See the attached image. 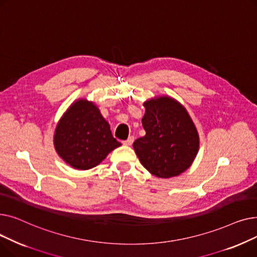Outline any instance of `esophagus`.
I'll return each instance as SVG.
<instances>
[{
	"instance_id": "34e87169",
	"label": "esophagus",
	"mask_w": 257,
	"mask_h": 257,
	"mask_svg": "<svg viewBox=\"0 0 257 257\" xmlns=\"http://www.w3.org/2000/svg\"><path fill=\"white\" fill-rule=\"evenodd\" d=\"M133 142H134V138H133V137H129L123 144H124L125 146H131V145L133 144Z\"/></svg>"
}]
</instances>
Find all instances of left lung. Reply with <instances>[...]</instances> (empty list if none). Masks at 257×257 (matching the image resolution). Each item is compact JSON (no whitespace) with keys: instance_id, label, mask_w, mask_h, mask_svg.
Listing matches in <instances>:
<instances>
[{"instance_id":"left-lung-1","label":"left lung","mask_w":257,"mask_h":257,"mask_svg":"<svg viewBox=\"0 0 257 257\" xmlns=\"http://www.w3.org/2000/svg\"><path fill=\"white\" fill-rule=\"evenodd\" d=\"M146 136L133 143L141 164L158 178L178 176L193 164L199 151V134L185 107L169 96L144 102Z\"/></svg>"}]
</instances>
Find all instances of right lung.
<instances>
[{
  "mask_svg": "<svg viewBox=\"0 0 257 257\" xmlns=\"http://www.w3.org/2000/svg\"><path fill=\"white\" fill-rule=\"evenodd\" d=\"M54 147L65 164L77 170L97 167L121 144L111 134L109 123L98 106L78 99L60 117L54 133Z\"/></svg>",
  "mask_w": 257,
  "mask_h": 257,
  "instance_id": "add662e5",
  "label": "right lung"
}]
</instances>
